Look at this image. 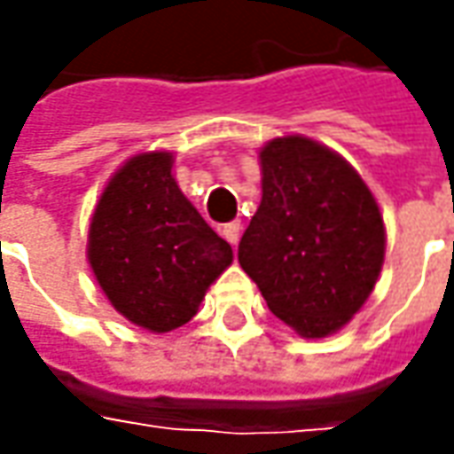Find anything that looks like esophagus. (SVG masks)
<instances>
[{
    "label": "esophagus",
    "mask_w": 454,
    "mask_h": 454,
    "mask_svg": "<svg viewBox=\"0 0 454 454\" xmlns=\"http://www.w3.org/2000/svg\"><path fill=\"white\" fill-rule=\"evenodd\" d=\"M222 235H224V239L235 247L237 242H239V235H242V224H239V222H227V224L222 227Z\"/></svg>",
    "instance_id": "obj_1"
}]
</instances>
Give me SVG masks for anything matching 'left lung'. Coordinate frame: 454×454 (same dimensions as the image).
I'll return each instance as SVG.
<instances>
[{"label":"left lung","instance_id":"1","mask_svg":"<svg viewBox=\"0 0 454 454\" xmlns=\"http://www.w3.org/2000/svg\"><path fill=\"white\" fill-rule=\"evenodd\" d=\"M262 200L237 260L272 313L303 339L340 331L372 295L387 232L374 194L343 156L305 136L260 151Z\"/></svg>","mask_w":454,"mask_h":454}]
</instances>
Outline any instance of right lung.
Returning a JSON list of instances; mask_svg holds the SVG:
<instances>
[{
	"label": "right lung",
	"mask_w": 454,
	"mask_h": 454,
	"mask_svg": "<svg viewBox=\"0 0 454 454\" xmlns=\"http://www.w3.org/2000/svg\"><path fill=\"white\" fill-rule=\"evenodd\" d=\"M174 156L129 159L106 184L88 232V262L121 316L151 333L192 321L232 247L201 219L171 174Z\"/></svg>",
	"instance_id": "1"
}]
</instances>
